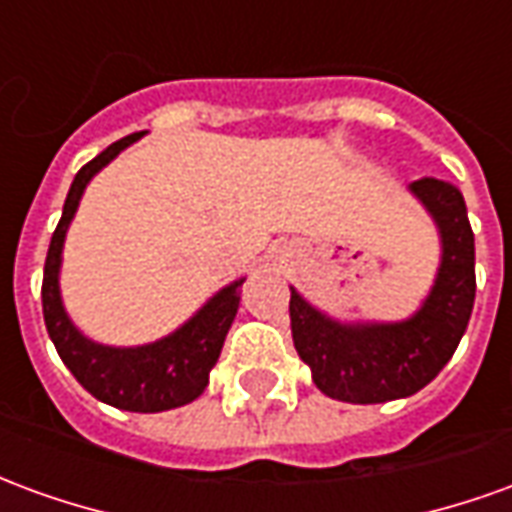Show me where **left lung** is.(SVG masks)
<instances>
[{
	"instance_id": "obj_1",
	"label": "left lung",
	"mask_w": 512,
	"mask_h": 512,
	"mask_svg": "<svg viewBox=\"0 0 512 512\" xmlns=\"http://www.w3.org/2000/svg\"><path fill=\"white\" fill-rule=\"evenodd\" d=\"M408 189L441 233V266L422 310L403 323H337L290 288V332L323 395L345 403L408 397L439 376L461 343L474 307V233L463 194L436 178Z\"/></svg>"
}]
</instances>
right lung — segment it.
I'll use <instances>...</instances> for the list:
<instances>
[{
  "mask_svg": "<svg viewBox=\"0 0 512 512\" xmlns=\"http://www.w3.org/2000/svg\"><path fill=\"white\" fill-rule=\"evenodd\" d=\"M142 134L145 131L117 139L115 145L106 147L104 153H98L93 161H87L76 172L71 191L62 205V219L51 235L40 293H43V318H46L51 343L73 378L101 403L123 408V411L156 414V411L186 406L191 400H197L202 389L208 386L211 367L222 354L224 337L235 321L244 279L219 290L189 323L180 326L178 332H172L158 343L139 345V348H112V345L93 343L65 315L60 299V263L68 224L79 208V200L90 178L98 169H104L120 150L134 145Z\"/></svg>",
  "mask_w": 512,
  "mask_h": 512,
  "instance_id": "right-lung-1",
  "label": "right lung"
}]
</instances>
